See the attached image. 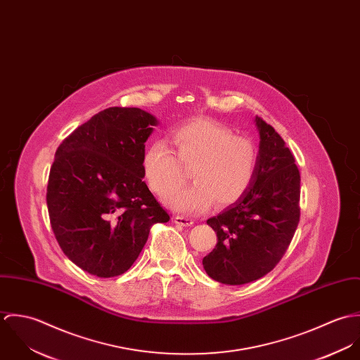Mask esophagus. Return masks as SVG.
I'll use <instances>...</instances> for the list:
<instances>
[{
  "instance_id": "esophagus-1",
  "label": "esophagus",
  "mask_w": 360,
  "mask_h": 360,
  "mask_svg": "<svg viewBox=\"0 0 360 360\" xmlns=\"http://www.w3.org/2000/svg\"><path fill=\"white\" fill-rule=\"evenodd\" d=\"M174 223L183 227H188L191 224H194V220L191 217H186V216H174Z\"/></svg>"
}]
</instances>
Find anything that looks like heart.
<instances>
[{
    "label": "heart",
    "instance_id": "1",
    "mask_svg": "<svg viewBox=\"0 0 360 360\" xmlns=\"http://www.w3.org/2000/svg\"><path fill=\"white\" fill-rule=\"evenodd\" d=\"M174 153L165 143L151 144L143 156V174L148 188L167 197L184 181L183 167H192L195 184L166 200L176 212L204 213L210 206L237 202L250 188L257 153L254 143L229 127L207 119H195L170 131Z\"/></svg>",
    "mask_w": 360,
    "mask_h": 360
}]
</instances>
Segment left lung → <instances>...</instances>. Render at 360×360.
<instances>
[{
    "instance_id": "8db88e82",
    "label": "left lung",
    "mask_w": 360,
    "mask_h": 360,
    "mask_svg": "<svg viewBox=\"0 0 360 360\" xmlns=\"http://www.w3.org/2000/svg\"><path fill=\"white\" fill-rule=\"evenodd\" d=\"M259 153L247 193L206 220L217 236L214 250L202 259L207 276L241 285L267 274L285 254L300 223L301 176L294 155L280 134L255 117Z\"/></svg>"
}]
</instances>
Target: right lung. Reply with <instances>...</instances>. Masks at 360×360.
<instances>
[{"label": "right lung", "mask_w": 360, "mask_h": 360, "mask_svg": "<svg viewBox=\"0 0 360 360\" xmlns=\"http://www.w3.org/2000/svg\"><path fill=\"white\" fill-rule=\"evenodd\" d=\"M156 124L140 108L112 106L55 153L47 187L52 231L63 254L90 274L127 271L151 226L170 219L143 180L146 141Z\"/></svg>", "instance_id": "add662e5"}]
</instances>
